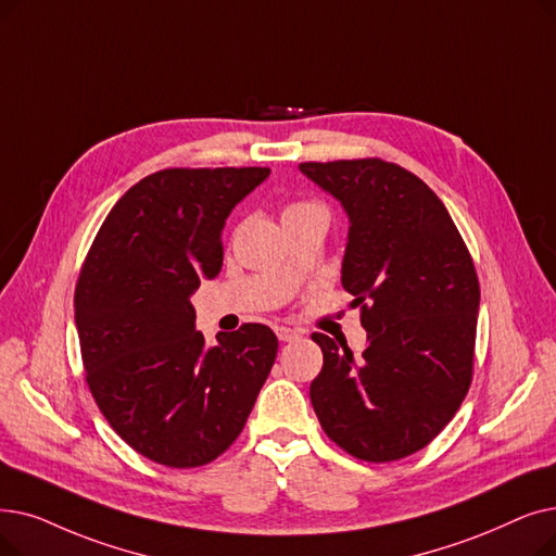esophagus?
Wrapping results in <instances>:
<instances>
[{"mask_svg": "<svg viewBox=\"0 0 556 556\" xmlns=\"http://www.w3.org/2000/svg\"><path fill=\"white\" fill-rule=\"evenodd\" d=\"M275 333L281 343H291V341H298L300 338V331L291 329V327H275Z\"/></svg>", "mask_w": 556, "mask_h": 556, "instance_id": "obj_1", "label": "esophagus"}]
</instances>
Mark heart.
Segmentation results:
<instances>
[{
	"mask_svg": "<svg viewBox=\"0 0 556 556\" xmlns=\"http://www.w3.org/2000/svg\"><path fill=\"white\" fill-rule=\"evenodd\" d=\"M302 213H323L327 218V213L320 204H313V202H298V204H291L283 208V220L286 218H293V215H302Z\"/></svg>",
	"mask_w": 556,
	"mask_h": 556,
	"instance_id": "b5f03b06",
	"label": "heart"
}]
</instances>
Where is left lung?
Listing matches in <instances>:
<instances>
[{
    "label": "left lung",
    "instance_id": "obj_1",
    "mask_svg": "<svg viewBox=\"0 0 556 556\" xmlns=\"http://www.w3.org/2000/svg\"><path fill=\"white\" fill-rule=\"evenodd\" d=\"M348 213L341 283L368 345L311 338L325 364L311 404L327 437L383 464L422 450L454 418L472 379L479 281L462 233L425 181L381 159L300 163Z\"/></svg>",
    "mask_w": 556,
    "mask_h": 556
}]
</instances>
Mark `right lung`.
<instances>
[{"label": "right lung", "mask_w": 556, "mask_h": 556, "mask_svg": "<svg viewBox=\"0 0 556 556\" xmlns=\"http://www.w3.org/2000/svg\"><path fill=\"white\" fill-rule=\"evenodd\" d=\"M270 167H170L131 186L81 268L75 323L90 393L117 437L170 468L218 458L277 356L248 323L208 348L190 295L223 268V229Z\"/></svg>", "instance_id": "right-lung-1"}]
</instances>
